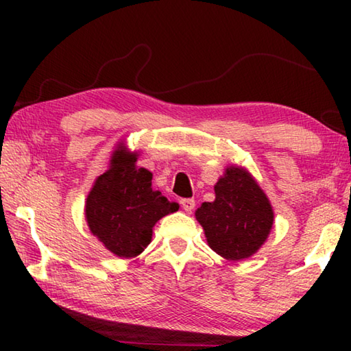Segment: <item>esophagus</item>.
Masks as SVG:
<instances>
[{
    "mask_svg": "<svg viewBox=\"0 0 351 351\" xmlns=\"http://www.w3.org/2000/svg\"><path fill=\"white\" fill-rule=\"evenodd\" d=\"M181 207L187 213H190V212L195 209V199L193 198H184V199H181Z\"/></svg>",
    "mask_w": 351,
    "mask_h": 351,
    "instance_id": "obj_1",
    "label": "esophagus"
}]
</instances>
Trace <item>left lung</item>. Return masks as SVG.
I'll use <instances>...</instances> for the list:
<instances>
[{
    "label": "left lung",
    "instance_id": "left-lung-1",
    "mask_svg": "<svg viewBox=\"0 0 351 351\" xmlns=\"http://www.w3.org/2000/svg\"><path fill=\"white\" fill-rule=\"evenodd\" d=\"M209 246L228 260L251 257L268 239L274 212L245 169L228 167L215 184V201L195 212Z\"/></svg>",
    "mask_w": 351,
    "mask_h": 351
}]
</instances>
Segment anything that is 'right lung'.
Returning a JSON list of instances; mask_svg holds the SVG:
<instances>
[{
	"mask_svg": "<svg viewBox=\"0 0 351 351\" xmlns=\"http://www.w3.org/2000/svg\"><path fill=\"white\" fill-rule=\"evenodd\" d=\"M136 161L138 153L116 150L110 169L94 182L85 204L91 234L122 258L144 251L158 219L180 207L152 189V173L136 167Z\"/></svg>",
	"mask_w": 351,
	"mask_h": 351,
	"instance_id": "obj_1",
	"label": "right lung"
}]
</instances>
